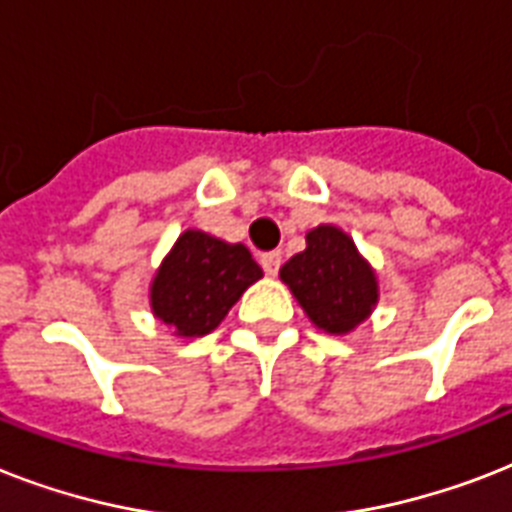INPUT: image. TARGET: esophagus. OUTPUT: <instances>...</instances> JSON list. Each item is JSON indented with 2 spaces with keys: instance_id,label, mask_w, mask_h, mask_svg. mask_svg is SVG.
I'll return each mask as SVG.
<instances>
[{
  "instance_id": "1",
  "label": "esophagus",
  "mask_w": 512,
  "mask_h": 512,
  "mask_svg": "<svg viewBox=\"0 0 512 512\" xmlns=\"http://www.w3.org/2000/svg\"><path fill=\"white\" fill-rule=\"evenodd\" d=\"M260 265H263V270L268 276H276L278 268H281V252H265V255L260 257Z\"/></svg>"
}]
</instances>
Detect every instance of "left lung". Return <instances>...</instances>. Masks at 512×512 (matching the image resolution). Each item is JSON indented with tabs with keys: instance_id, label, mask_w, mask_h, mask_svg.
I'll return each mask as SVG.
<instances>
[{
	"instance_id": "8db88e82",
	"label": "left lung",
	"mask_w": 512,
	"mask_h": 512,
	"mask_svg": "<svg viewBox=\"0 0 512 512\" xmlns=\"http://www.w3.org/2000/svg\"><path fill=\"white\" fill-rule=\"evenodd\" d=\"M305 239V252L284 263L278 276L321 331L350 334L376 307V273L342 228L318 226Z\"/></svg>"
}]
</instances>
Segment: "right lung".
I'll list each match as a JSON object with an SVG mask.
<instances>
[{
	"mask_svg": "<svg viewBox=\"0 0 512 512\" xmlns=\"http://www.w3.org/2000/svg\"><path fill=\"white\" fill-rule=\"evenodd\" d=\"M257 278H263V268L244 244H228L189 228L157 268L149 305L157 321L173 328L176 336H205L220 326Z\"/></svg>",
	"mask_w": 512,
	"mask_h": 512,
	"instance_id": "1",
	"label": "right lung"
}]
</instances>
